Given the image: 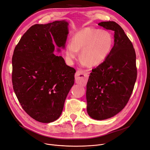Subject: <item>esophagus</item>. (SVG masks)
I'll use <instances>...</instances> for the list:
<instances>
[{
	"instance_id": "esophagus-1",
	"label": "esophagus",
	"mask_w": 150,
	"mask_h": 150,
	"mask_svg": "<svg viewBox=\"0 0 150 150\" xmlns=\"http://www.w3.org/2000/svg\"><path fill=\"white\" fill-rule=\"evenodd\" d=\"M88 78V73L86 70H78L75 75V81L77 83H84L86 81Z\"/></svg>"
}]
</instances>
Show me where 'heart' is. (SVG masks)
<instances>
[{
  "instance_id": "b5f03b06",
  "label": "heart",
  "mask_w": 150,
  "mask_h": 150,
  "mask_svg": "<svg viewBox=\"0 0 150 150\" xmlns=\"http://www.w3.org/2000/svg\"><path fill=\"white\" fill-rule=\"evenodd\" d=\"M113 38L105 30L84 28L75 34L66 47V55L69 61L75 59L81 51L80 59L88 66L95 67L102 64L111 53Z\"/></svg>"
}]
</instances>
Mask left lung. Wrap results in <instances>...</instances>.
Segmentation results:
<instances>
[{
  "mask_svg": "<svg viewBox=\"0 0 150 150\" xmlns=\"http://www.w3.org/2000/svg\"><path fill=\"white\" fill-rule=\"evenodd\" d=\"M98 25L115 32L111 53L92 70L86 85L87 112L93 119L103 120L118 114L126 105L137 70L133 45L120 25L114 21Z\"/></svg>",
  "mask_w": 150,
  "mask_h": 150,
  "instance_id": "left-lung-1",
  "label": "left lung"
}]
</instances>
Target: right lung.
<instances>
[{"instance_id": "obj_1", "label": "right lung", "mask_w": 150, "mask_h": 150, "mask_svg": "<svg viewBox=\"0 0 150 150\" xmlns=\"http://www.w3.org/2000/svg\"><path fill=\"white\" fill-rule=\"evenodd\" d=\"M66 20L35 24L21 38L12 57V83L22 108L43 123L57 120L74 84L76 70L54 54L64 48L69 34Z\"/></svg>"}]
</instances>
